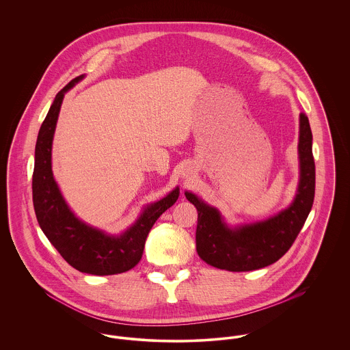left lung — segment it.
Wrapping results in <instances>:
<instances>
[{
  "mask_svg": "<svg viewBox=\"0 0 350 350\" xmlns=\"http://www.w3.org/2000/svg\"><path fill=\"white\" fill-rule=\"evenodd\" d=\"M298 153L300 176L295 198L287 208L267 220L228 227L217 208L193 193H185L198 211L196 243L204 262L228 271H250L274 264L291 248L315 197L312 133L303 113L299 117Z\"/></svg>",
  "mask_w": 350,
  "mask_h": 350,
  "instance_id": "8db88e82",
  "label": "left lung"
}]
</instances>
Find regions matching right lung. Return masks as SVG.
Segmentation results:
<instances>
[{"label": "right lung", "instance_id": "right-lung-1", "mask_svg": "<svg viewBox=\"0 0 350 350\" xmlns=\"http://www.w3.org/2000/svg\"><path fill=\"white\" fill-rule=\"evenodd\" d=\"M83 77L73 79L56 94L38 133L33 210L42 231L70 267L93 275H111L124 273L140 261L152 226L178 200L180 189L176 187L165 198L147 206L135 224L119 236L88 226L70 211L52 174V140L64 94Z\"/></svg>", "mask_w": 350, "mask_h": 350}]
</instances>
